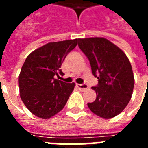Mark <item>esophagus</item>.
Returning a JSON list of instances; mask_svg holds the SVG:
<instances>
[{"label": "esophagus", "mask_w": 148, "mask_h": 148, "mask_svg": "<svg viewBox=\"0 0 148 148\" xmlns=\"http://www.w3.org/2000/svg\"><path fill=\"white\" fill-rule=\"evenodd\" d=\"M76 86L78 88V90L81 91H84L88 89V85L87 84H77Z\"/></svg>", "instance_id": "1"}]
</instances>
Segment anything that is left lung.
<instances>
[{"mask_svg": "<svg viewBox=\"0 0 148 148\" xmlns=\"http://www.w3.org/2000/svg\"><path fill=\"white\" fill-rule=\"evenodd\" d=\"M78 47L90 61L92 73L98 84L92 87L96 100L89 109L100 117L109 119L123 111L133 92L134 75L124 51L102 37L78 39Z\"/></svg>", "mask_w": 148, "mask_h": 148, "instance_id": "obj_1", "label": "left lung"}]
</instances>
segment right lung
<instances>
[{
    "mask_svg": "<svg viewBox=\"0 0 148 148\" xmlns=\"http://www.w3.org/2000/svg\"><path fill=\"white\" fill-rule=\"evenodd\" d=\"M78 39L48 42L28 55L19 75L20 95L29 111L42 119H49L64 108L75 86L55 78L66 55Z\"/></svg>",
    "mask_w": 148,
    "mask_h": 148,
    "instance_id": "obj_1",
    "label": "right lung"
}]
</instances>
